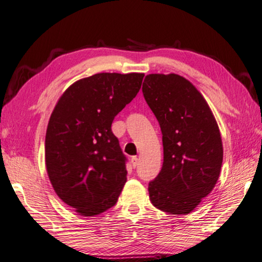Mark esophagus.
<instances>
[{
	"instance_id": "1",
	"label": "esophagus",
	"mask_w": 262,
	"mask_h": 262,
	"mask_svg": "<svg viewBox=\"0 0 262 262\" xmlns=\"http://www.w3.org/2000/svg\"><path fill=\"white\" fill-rule=\"evenodd\" d=\"M138 163H139V160H138L137 156H133L131 159V164H132V167H137L138 166Z\"/></svg>"
}]
</instances>
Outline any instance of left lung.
I'll list each match as a JSON object with an SVG mask.
<instances>
[{
    "mask_svg": "<svg viewBox=\"0 0 262 262\" xmlns=\"http://www.w3.org/2000/svg\"><path fill=\"white\" fill-rule=\"evenodd\" d=\"M142 93L160 123L161 172L148 185L152 205L188 214L218 181L224 149L216 121L200 91L177 74H149Z\"/></svg>",
    "mask_w": 262,
    "mask_h": 262,
    "instance_id": "left-lung-1",
    "label": "left lung"
}]
</instances>
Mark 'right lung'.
Segmentation results:
<instances>
[{"label": "right lung", "instance_id": "right-lung-1", "mask_svg": "<svg viewBox=\"0 0 262 262\" xmlns=\"http://www.w3.org/2000/svg\"><path fill=\"white\" fill-rule=\"evenodd\" d=\"M144 76L95 74L72 84L54 107L46 136L48 176L59 199L78 214L93 216L116 204L127 172L112 123Z\"/></svg>", "mask_w": 262, "mask_h": 262}]
</instances>
